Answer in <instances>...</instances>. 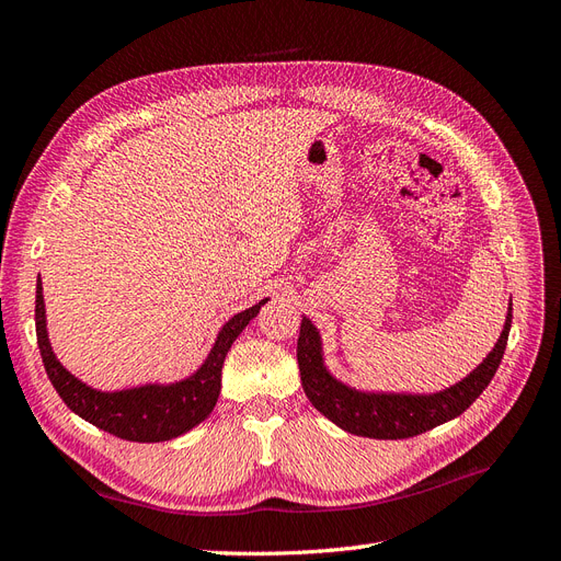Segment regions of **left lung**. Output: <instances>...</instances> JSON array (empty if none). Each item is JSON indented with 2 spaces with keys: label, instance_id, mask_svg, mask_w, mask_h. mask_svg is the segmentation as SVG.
Returning <instances> with one entry per match:
<instances>
[{
  "label": "left lung",
  "instance_id": "left-lung-1",
  "mask_svg": "<svg viewBox=\"0 0 561 561\" xmlns=\"http://www.w3.org/2000/svg\"><path fill=\"white\" fill-rule=\"evenodd\" d=\"M513 325V304L507 309L505 325L496 346L474 367L470 375L433 396L407 393H365L336 381L322 363V344L313 322L304 316L297 339V363L304 393L316 410L328 416L339 428L353 435L375 439H404L426 433L439 423L463 414L480 398L482 390L494 379L503 360L507 334Z\"/></svg>",
  "mask_w": 561,
  "mask_h": 561
}]
</instances>
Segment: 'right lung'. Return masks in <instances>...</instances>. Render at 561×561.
Masks as SVG:
<instances>
[{"mask_svg": "<svg viewBox=\"0 0 561 561\" xmlns=\"http://www.w3.org/2000/svg\"><path fill=\"white\" fill-rule=\"evenodd\" d=\"M35 304L39 353L46 375L62 402L83 421L122 439H130V443H165V439L192 431L203 419H208L219 398V388H222V365L227 353L236 342V336L260 313L266 299L236 313L219 330L213 351L208 353L206 363L196 369V375L168 386L147 383L138 388L114 390V393L87 386L58 363L54 348L48 344L42 280H37Z\"/></svg>", "mask_w": 561, "mask_h": 561, "instance_id": "add662e5", "label": "right lung"}]
</instances>
